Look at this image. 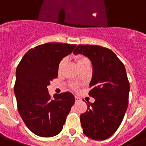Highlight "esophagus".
<instances>
[{"mask_svg": "<svg viewBox=\"0 0 146 146\" xmlns=\"http://www.w3.org/2000/svg\"><path fill=\"white\" fill-rule=\"evenodd\" d=\"M75 99H76V102H79L81 101V98H80V97H78V96H76Z\"/></svg>", "mask_w": 146, "mask_h": 146, "instance_id": "1", "label": "esophagus"}]
</instances>
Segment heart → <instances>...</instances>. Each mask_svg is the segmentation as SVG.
Listing matches in <instances>:
<instances>
[{
  "mask_svg": "<svg viewBox=\"0 0 146 146\" xmlns=\"http://www.w3.org/2000/svg\"><path fill=\"white\" fill-rule=\"evenodd\" d=\"M75 60L79 67H80L81 65H82V64H84L85 62H86L89 60L86 57H83V56H81V55H78V56H76V57H75ZM65 62H66V60L63 59L61 60L60 62L59 63V65H58V72H59V73L62 70V68H63V66H64V65L65 64Z\"/></svg>",
  "mask_w": 146,
  "mask_h": 146,
  "instance_id": "1",
  "label": "heart"
}]
</instances>
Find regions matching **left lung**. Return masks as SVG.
<instances>
[{"label": "left lung", "mask_w": 146, "mask_h": 146, "mask_svg": "<svg viewBox=\"0 0 146 146\" xmlns=\"http://www.w3.org/2000/svg\"><path fill=\"white\" fill-rule=\"evenodd\" d=\"M73 54L88 57L92 64L89 96L80 115L83 133L95 140H104L113 135L122 122L128 107L129 82L122 62L111 50L98 45L79 44Z\"/></svg>", "instance_id": "1"}]
</instances>
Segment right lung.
<instances>
[{
	"label": "right lung",
	"mask_w": 146,
	"mask_h": 146,
	"mask_svg": "<svg viewBox=\"0 0 146 146\" xmlns=\"http://www.w3.org/2000/svg\"><path fill=\"white\" fill-rule=\"evenodd\" d=\"M76 44L50 42L31 48L16 70L14 93L25 124L33 133L51 137L60 133L75 98L70 92L51 98L47 86L57 77L58 65Z\"/></svg>",
	"instance_id": "right-lung-1"
}]
</instances>
